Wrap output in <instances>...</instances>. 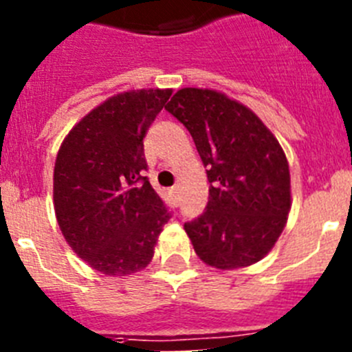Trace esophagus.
<instances>
[{
	"label": "esophagus",
	"mask_w": 352,
	"mask_h": 352,
	"mask_svg": "<svg viewBox=\"0 0 352 352\" xmlns=\"http://www.w3.org/2000/svg\"><path fill=\"white\" fill-rule=\"evenodd\" d=\"M170 195H173V199L174 201H178V194H179V186H173V188H170Z\"/></svg>",
	"instance_id": "1"
}]
</instances>
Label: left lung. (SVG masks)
Listing matches in <instances>:
<instances>
[{"label": "left lung", "mask_w": 352, "mask_h": 352, "mask_svg": "<svg viewBox=\"0 0 352 352\" xmlns=\"http://www.w3.org/2000/svg\"><path fill=\"white\" fill-rule=\"evenodd\" d=\"M166 111L190 132L206 167L208 204L185 223L199 259L219 270L261 261L291 210L284 149L250 109L213 89H179Z\"/></svg>", "instance_id": "obj_1"}]
</instances>
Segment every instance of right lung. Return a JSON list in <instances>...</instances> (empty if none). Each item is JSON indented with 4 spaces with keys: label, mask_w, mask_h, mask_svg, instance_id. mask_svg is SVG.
<instances>
[{
    "label": "right lung",
    "mask_w": 352,
    "mask_h": 352,
    "mask_svg": "<svg viewBox=\"0 0 352 352\" xmlns=\"http://www.w3.org/2000/svg\"><path fill=\"white\" fill-rule=\"evenodd\" d=\"M170 89L120 93L70 130L54 166V210L67 243L104 275L141 272L170 211L153 190L146 132Z\"/></svg>",
    "instance_id": "right-lung-1"
}]
</instances>
